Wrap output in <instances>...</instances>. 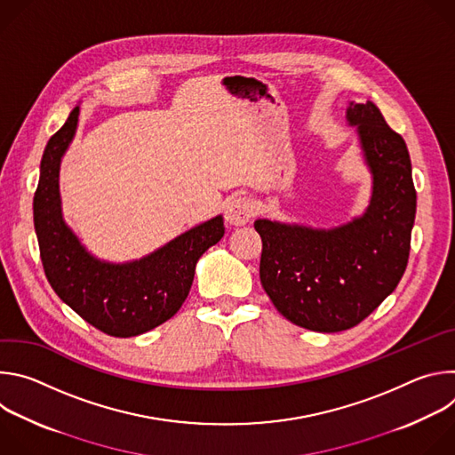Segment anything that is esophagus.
Wrapping results in <instances>:
<instances>
[{"instance_id": "34e87169", "label": "esophagus", "mask_w": 455, "mask_h": 455, "mask_svg": "<svg viewBox=\"0 0 455 455\" xmlns=\"http://www.w3.org/2000/svg\"><path fill=\"white\" fill-rule=\"evenodd\" d=\"M253 214V204L250 198L246 196H232L228 202H227V207H225V220L234 225V227H241V225H246L250 221Z\"/></svg>"}]
</instances>
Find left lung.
<instances>
[{"label": "left lung", "instance_id": "obj_1", "mask_svg": "<svg viewBox=\"0 0 455 455\" xmlns=\"http://www.w3.org/2000/svg\"><path fill=\"white\" fill-rule=\"evenodd\" d=\"M372 194L363 216L322 230L270 220L253 223L263 241L259 275L277 311L300 328H355L402 281L416 218V188L405 140L371 102H351Z\"/></svg>", "mask_w": 455, "mask_h": 455}]
</instances>
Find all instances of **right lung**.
I'll use <instances>...</instances> for the list:
<instances>
[{
	"label": "right lung",
	"instance_id": "1",
	"mask_svg": "<svg viewBox=\"0 0 455 455\" xmlns=\"http://www.w3.org/2000/svg\"><path fill=\"white\" fill-rule=\"evenodd\" d=\"M76 106L48 140L34 194V227L46 279L62 302L99 331L129 339L155 330L185 302L198 259L223 234L216 216L187 230L139 261L113 265L93 257L64 223L59 196V167L77 129Z\"/></svg>",
	"mask_w": 455,
	"mask_h": 455
}]
</instances>
